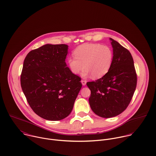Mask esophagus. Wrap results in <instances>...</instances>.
<instances>
[{"label": "esophagus", "mask_w": 156, "mask_h": 156, "mask_svg": "<svg viewBox=\"0 0 156 156\" xmlns=\"http://www.w3.org/2000/svg\"><path fill=\"white\" fill-rule=\"evenodd\" d=\"M81 83H82V84H83V86H84V85H86V81L84 80H81Z\"/></svg>", "instance_id": "esophagus-1"}]
</instances>
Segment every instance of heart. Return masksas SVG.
I'll return each instance as SVG.
<instances>
[{
	"label": "heart",
	"mask_w": 156,
	"mask_h": 156,
	"mask_svg": "<svg viewBox=\"0 0 156 156\" xmlns=\"http://www.w3.org/2000/svg\"><path fill=\"white\" fill-rule=\"evenodd\" d=\"M73 55L75 58L68 59L71 72L77 75L85 68L84 75L91 74L95 79L102 77L109 71L114 60L112 49L99 43L82 44L74 50Z\"/></svg>",
	"instance_id": "obj_1"
}]
</instances>
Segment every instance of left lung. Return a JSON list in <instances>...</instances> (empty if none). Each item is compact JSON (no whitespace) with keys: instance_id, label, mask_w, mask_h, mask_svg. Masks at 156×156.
Wrapping results in <instances>:
<instances>
[{"instance_id":"1","label":"left lung","mask_w":156,"mask_h":156,"mask_svg":"<svg viewBox=\"0 0 156 156\" xmlns=\"http://www.w3.org/2000/svg\"><path fill=\"white\" fill-rule=\"evenodd\" d=\"M114 60L109 71L95 81L86 83L91 90L90 107L99 117L117 116L127 108L134 94L137 75L129 51L110 38Z\"/></svg>"}]
</instances>
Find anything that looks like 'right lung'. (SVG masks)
<instances>
[{
	"instance_id": "right-lung-1",
	"label": "right lung",
	"mask_w": 156,
	"mask_h": 156,
	"mask_svg": "<svg viewBox=\"0 0 156 156\" xmlns=\"http://www.w3.org/2000/svg\"><path fill=\"white\" fill-rule=\"evenodd\" d=\"M66 44H46L31 51L20 76L30 107L41 118L57 121L71 113L82 87L81 78L66 66Z\"/></svg>"
}]
</instances>
